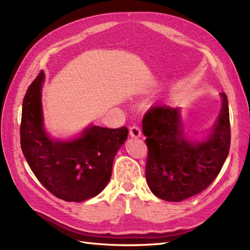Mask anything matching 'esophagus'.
<instances>
[{
	"instance_id": "esophagus-1",
	"label": "esophagus",
	"mask_w": 250,
	"mask_h": 250,
	"mask_svg": "<svg viewBox=\"0 0 250 250\" xmlns=\"http://www.w3.org/2000/svg\"><path fill=\"white\" fill-rule=\"evenodd\" d=\"M129 134L131 138H140L141 137V128L138 126L130 127Z\"/></svg>"
}]
</instances>
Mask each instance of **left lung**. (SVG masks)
Wrapping results in <instances>:
<instances>
[{
	"instance_id": "obj_1",
	"label": "left lung",
	"mask_w": 250,
	"mask_h": 250,
	"mask_svg": "<svg viewBox=\"0 0 250 250\" xmlns=\"http://www.w3.org/2000/svg\"><path fill=\"white\" fill-rule=\"evenodd\" d=\"M220 96V113L201 142L187 137L178 107L156 105L144 116L146 180L156 197L179 202L206 190L218 176L230 146L228 97L224 93Z\"/></svg>"
}]
</instances>
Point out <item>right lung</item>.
Returning <instances> with one entry per match:
<instances>
[{
	"instance_id": "1",
	"label": "right lung",
	"mask_w": 250,
	"mask_h": 250,
	"mask_svg": "<svg viewBox=\"0 0 250 250\" xmlns=\"http://www.w3.org/2000/svg\"><path fill=\"white\" fill-rule=\"evenodd\" d=\"M44 73L30 84L22 101L21 147L40 183L57 198L81 202L103 191L113 158L127 139L126 127L89 125L78 138L52 139L43 126L42 87Z\"/></svg>"
}]
</instances>
